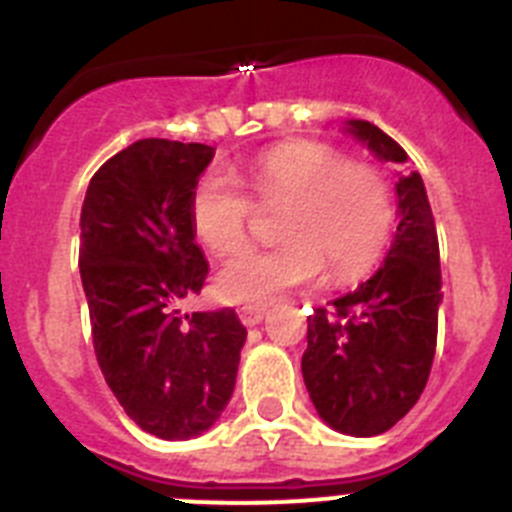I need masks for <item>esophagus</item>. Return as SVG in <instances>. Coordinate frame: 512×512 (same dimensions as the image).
Listing matches in <instances>:
<instances>
[{
  "label": "esophagus",
  "instance_id": "34e87169",
  "mask_svg": "<svg viewBox=\"0 0 512 512\" xmlns=\"http://www.w3.org/2000/svg\"><path fill=\"white\" fill-rule=\"evenodd\" d=\"M238 315H241L243 325H248V328H251V325H259L261 320H264L266 307L264 305H243L241 310H238Z\"/></svg>",
  "mask_w": 512,
  "mask_h": 512
}]
</instances>
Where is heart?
<instances>
[{
    "label": "heart",
    "instance_id": "1",
    "mask_svg": "<svg viewBox=\"0 0 512 512\" xmlns=\"http://www.w3.org/2000/svg\"><path fill=\"white\" fill-rule=\"evenodd\" d=\"M238 181L253 200H287L279 220L284 241L243 248L217 271V292L228 302L264 305L284 292L318 282L328 269L336 284L364 277L390 243L392 192L382 171L346 161L338 148L289 140L251 158ZM251 200L230 174L207 171L189 197L194 235L217 256L246 241Z\"/></svg>",
    "mask_w": 512,
    "mask_h": 512
}]
</instances>
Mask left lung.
Wrapping results in <instances>:
<instances>
[{
    "instance_id": "obj_1",
    "label": "left lung",
    "mask_w": 512,
    "mask_h": 512,
    "mask_svg": "<svg viewBox=\"0 0 512 512\" xmlns=\"http://www.w3.org/2000/svg\"><path fill=\"white\" fill-rule=\"evenodd\" d=\"M346 125L379 161L397 166L400 223L377 274L307 318L302 377L330 428L366 438L390 431L423 395L436 354L441 261L431 202L408 153L372 122Z\"/></svg>"
}]
</instances>
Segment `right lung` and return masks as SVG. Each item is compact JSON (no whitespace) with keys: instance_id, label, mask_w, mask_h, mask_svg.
Listing matches in <instances>:
<instances>
[{"instance_id":"add662e5","label":"right lung","mask_w":512,"mask_h":512,"mask_svg":"<svg viewBox=\"0 0 512 512\" xmlns=\"http://www.w3.org/2000/svg\"><path fill=\"white\" fill-rule=\"evenodd\" d=\"M212 156L205 143L138 140L99 166L81 205L79 271L99 369L122 410L166 441L220 418L246 343L230 307L174 310L210 269L189 197Z\"/></svg>"}]
</instances>
